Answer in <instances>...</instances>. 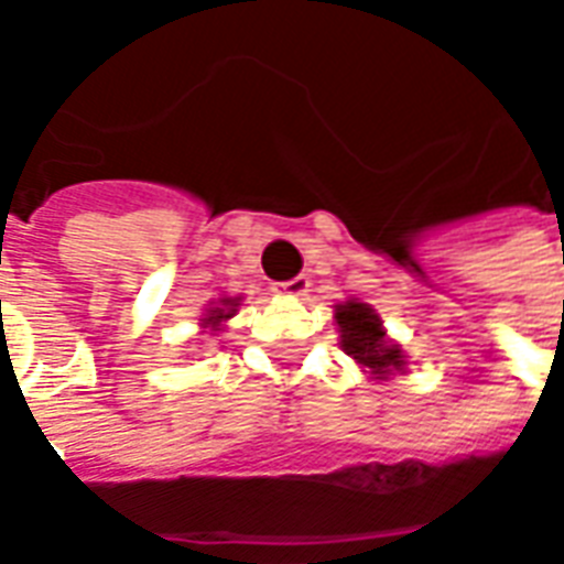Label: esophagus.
Segmentation results:
<instances>
[{"label": "esophagus", "mask_w": 564, "mask_h": 564, "mask_svg": "<svg viewBox=\"0 0 564 564\" xmlns=\"http://www.w3.org/2000/svg\"><path fill=\"white\" fill-rule=\"evenodd\" d=\"M307 286H311V281H307L305 274H299V278H293V281L274 283V293L290 295V299H299V295L307 293Z\"/></svg>", "instance_id": "esophagus-1"}]
</instances>
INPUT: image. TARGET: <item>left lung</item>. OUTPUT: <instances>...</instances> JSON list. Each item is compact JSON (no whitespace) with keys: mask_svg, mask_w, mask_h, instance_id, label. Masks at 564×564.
Listing matches in <instances>:
<instances>
[{"mask_svg":"<svg viewBox=\"0 0 564 564\" xmlns=\"http://www.w3.org/2000/svg\"><path fill=\"white\" fill-rule=\"evenodd\" d=\"M335 319H338V332H341L344 354L354 356L356 362L368 368L378 380H387L395 371H404L408 359H404L402 347L387 338L383 319L378 311L366 302H344L335 305Z\"/></svg>","mask_w":564,"mask_h":564,"instance_id":"1","label":"left lung"}]
</instances>
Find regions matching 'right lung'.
Masks as SVG:
<instances>
[{"mask_svg": "<svg viewBox=\"0 0 564 564\" xmlns=\"http://www.w3.org/2000/svg\"><path fill=\"white\" fill-rule=\"evenodd\" d=\"M238 305H241V299H229V295H223L220 302H214V307H208V314L202 319V326L210 332H217L226 323V319H232L238 314Z\"/></svg>", "mask_w": 564, "mask_h": 564, "instance_id": "right-lung-1", "label": "right lung"}]
</instances>
